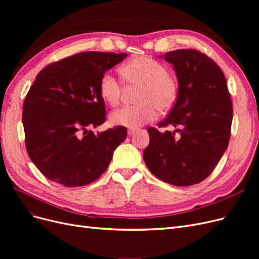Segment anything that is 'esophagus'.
Segmentation results:
<instances>
[{
	"label": "esophagus",
	"instance_id": "obj_1",
	"mask_svg": "<svg viewBox=\"0 0 259 259\" xmlns=\"http://www.w3.org/2000/svg\"><path fill=\"white\" fill-rule=\"evenodd\" d=\"M136 132H137V130H134V128H128V130H127V135H128V136H133V135L135 134Z\"/></svg>",
	"mask_w": 259,
	"mask_h": 259
}]
</instances>
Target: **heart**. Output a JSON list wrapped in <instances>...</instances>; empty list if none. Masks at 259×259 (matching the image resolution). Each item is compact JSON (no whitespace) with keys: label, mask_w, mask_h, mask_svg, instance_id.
Listing matches in <instances>:
<instances>
[{"label":"heart","mask_w":259,"mask_h":259,"mask_svg":"<svg viewBox=\"0 0 259 259\" xmlns=\"http://www.w3.org/2000/svg\"><path fill=\"white\" fill-rule=\"evenodd\" d=\"M127 85L140 86L136 100L138 105L125 106L110 115V123L115 126L137 128L154 121L161 111H167L174 106L178 96V82L167 73L166 66L149 56H137L120 69ZM122 83L110 73L100 77L99 94L110 106L119 104L122 95Z\"/></svg>","instance_id":"heart-1"}]
</instances>
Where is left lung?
<instances>
[{"label":"left lung","instance_id":"1","mask_svg":"<svg viewBox=\"0 0 259 259\" xmlns=\"http://www.w3.org/2000/svg\"><path fill=\"white\" fill-rule=\"evenodd\" d=\"M178 81L176 103L160 127L148 130L150 143L144 160L163 182L187 187L209 176L228 148L232 104L226 77L215 62L195 50L164 54Z\"/></svg>","mask_w":259,"mask_h":259}]
</instances>
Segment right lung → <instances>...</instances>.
Here are the masks:
<instances>
[{
  "mask_svg": "<svg viewBox=\"0 0 259 259\" xmlns=\"http://www.w3.org/2000/svg\"><path fill=\"white\" fill-rule=\"evenodd\" d=\"M126 53L84 52L49 65L36 75L22 111L26 148L41 173L65 187L95 182L126 138V127L94 133L106 120L99 81Z\"/></svg>",
  "mask_w": 259,
  "mask_h": 259,
  "instance_id": "1",
  "label": "right lung"
}]
</instances>
